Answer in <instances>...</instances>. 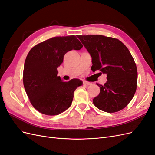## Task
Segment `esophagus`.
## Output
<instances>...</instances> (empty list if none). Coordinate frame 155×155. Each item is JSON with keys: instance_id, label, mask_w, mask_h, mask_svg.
<instances>
[{"instance_id": "esophagus-1", "label": "esophagus", "mask_w": 155, "mask_h": 155, "mask_svg": "<svg viewBox=\"0 0 155 155\" xmlns=\"http://www.w3.org/2000/svg\"><path fill=\"white\" fill-rule=\"evenodd\" d=\"M91 83H90V82H88V81H83V85H91Z\"/></svg>"}]
</instances>
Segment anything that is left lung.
Instances as JSON below:
<instances>
[{"label": "left lung", "mask_w": 155, "mask_h": 155, "mask_svg": "<svg viewBox=\"0 0 155 155\" xmlns=\"http://www.w3.org/2000/svg\"><path fill=\"white\" fill-rule=\"evenodd\" d=\"M78 37L91 55L92 71L98 70L107 74L104 85L97 83L100 92L93 99L94 105L110 113L122 110L133 99L137 87V68L129 50L113 37L101 35Z\"/></svg>", "instance_id": "8db88e82"}]
</instances>
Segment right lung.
Instances as JSON below:
<instances>
[{
    "label": "right lung",
    "instance_id": "obj_1",
    "mask_svg": "<svg viewBox=\"0 0 155 155\" xmlns=\"http://www.w3.org/2000/svg\"><path fill=\"white\" fill-rule=\"evenodd\" d=\"M83 47L75 35L54 37L34 46L26 58L23 84L35 109L41 113L54 116L70 107L76 89L82 85L79 79L63 81L58 76V67L64 55Z\"/></svg>",
    "mask_w": 155,
    "mask_h": 155
}]
</instances>
